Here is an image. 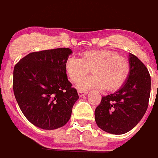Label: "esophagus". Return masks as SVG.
Instances as JSON below:
<instances>
[{"label":"esophagus","mask_w":158,"mask_h":158,"mask_svg":"<svg viewBox=\"0 0 158 158\" xmlns=\"http://www.w3.org/2000/svg\"><path fill=\"white\" fill-rule=\"evenodd\" d=\"M87 93H88V92H86V91H81V90H79V91H78V95H79V96H80V97L85 96V95H86Z\"/></svg>","instance_id":"esophagus-1"}]
</instances>
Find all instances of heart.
<instances>
[{"mask_svg":"<svg viewBox=\"0 0 158 158\" xmlns=\"http://www.w3.org/2000/svg\"><path fill=\"white\" fill-rule=\"evenodd\" d=\"M65 71L69 80L77 83L91 70L93 76L78 84L82 90L96 89L115 92L120 89L127 81L131 64L126 57L115 51L89 50L80 54V58H67Z\"/></svg>","mask_w":158,"mask_h":158,"instance_id":"obj_1","label":"heart"}]
</instances>
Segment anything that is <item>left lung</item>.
<instances>
[{"label":"left lung","mask_w":158,"mask_h":158,"mask_svg":"<svg viewBox=\"0 0 158 158\" xmlns=\"http://www.w3.org/2000/svg\"><path fill=\"white\" fill-rule=\"evenodd\" d=\"M131 72L119 90L102 97L95 110L97 126L107 133L123 135L139 123L147 110L151 87L150 73L135 55L129 54Z\"/></svg>","instance_id":"1"}]
</instances>
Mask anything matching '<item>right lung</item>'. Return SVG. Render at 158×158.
I'll return each instance as SVG.
<instances>
[{"mask_svg":"<svg viewBox=\"0 0 158 158\" xmlns=\"http://www.w3.org/2000/svg\"><path fill=\"white\" fill-rule=\"evenodd\" d=\"M71 53L69 48L31 52L14 67L12 87L18 105L38 127L57 129L70 118L79 98L64 66Z\"/></svg>","mask_w":158,"mask_h":158,"instance_id":"right-lung-1","label":"right lung"}]
</instances>
